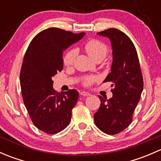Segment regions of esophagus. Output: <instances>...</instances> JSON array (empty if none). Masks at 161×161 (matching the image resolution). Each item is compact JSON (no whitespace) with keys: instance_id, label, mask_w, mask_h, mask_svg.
I'll return each mask as SVG.
<instances>
[{"instance_id":"obj_1","label":"esophagus","mask_w":161,"mask_h":161,"mask_svg":"<svg viewBox=\"0 0 161 161\" xmlns=\"http://www.w3.org/2000/svg\"><path fill=\"white\" fill-rule=\"evenodd\" d=\"M80 94L82 96H83V97H89V96H90V92H85V91H82V92H81Z\"/></svg>"}]
</instances>
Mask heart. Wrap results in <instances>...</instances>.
I'll list each match as a JSON object with an SVG mask.
<instances>
[{"label": "heart", "instance_id": "obj_1", "mask_svg": "<svg viewBox=\"0 0 161 161\" xmlns=\"http://www.w3.org/2000/svg\"><path fill=\"white\" fill-rule=\"evenodd\" d=\"M84 49L86 53L97 62L104 59L108 53V47L103 42L100 40H89L84 45ZM78 55V50L76 48H71L64 53L63 57V63L67 67H71L75 64L76 57ZM99 80L98 76H87L82 81V84L85 86H90L92 83Z\"/></svg>", "mask_w": 161, "mask_h": 161}]
</instances>
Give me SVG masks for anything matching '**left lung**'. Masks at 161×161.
<instances>
[{
  "label": "left lung",
  "mask_w": 161,
  "mask_h": 161,
  "mask_svg": "<svg viewBox=\"0 0 161 161\" xmlns=\"http://www.w3.org/2000/svg\"><path fill=\"white\" fill-rule=\"evenodd\" d=\"M111 40L113 63L104 82H112V98L99 96L100 106L94 114L100 130L108 135L118 134L129 127L143 90V79L139 58L131 39L117 29L98 32Z\"/></svg>",
  "instance_id": "obj_1"
}]
</instances>
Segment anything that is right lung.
Returning <instances> with one entry per match:
<instances>
[{
    "label": "right lung",
    "instance_id": "obj_1",
    "mask_svg": "<svg viewBox=\"0 0 161 161\" xmlns=\"http://www.w3.org/2000/svg\"><path fill=\"white\" fill-rule=\"evenodd\" d=\"M84 35L47 29L32 39L25 51L20 72L22 99L34 125L47 134H56L70 123L79 92H56L52 77L62 70L63 51Z\"/></svg>",
    "mask_w": 161,
    "mask_h": 161
}]
</instances>
